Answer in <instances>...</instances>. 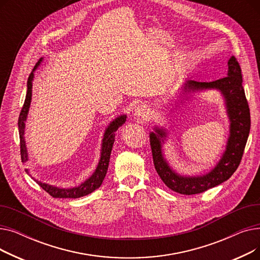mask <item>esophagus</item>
Here are the masks:
<instances>
[{"mask_svg": "<svg viewBox=\"0 0 260 260\" xmlns=\"http://www.w3.org/2000/svg\"><path fill=\"white\" fill-rule=\"evenodd\" d=\"M148 113H149V108L146 105H138L135 108L134 116H136L137 118L144 119L145 117H147Z\"/></svg>", "mask_w": 260, "mask_h": 260, "instance_id": "obj_1", "label": "esophagus"}]
</instances>
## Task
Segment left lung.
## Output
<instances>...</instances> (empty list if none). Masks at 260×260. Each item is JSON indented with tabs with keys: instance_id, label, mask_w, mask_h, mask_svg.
<instances>
[{
	"instance_id": "left-lung-1",
	"label": "left lung",
	"mask_w": 260,
	"mask_h": 260,
	"mask_svg": "<svg viewBox=\"0 0 260 260\" xmlns=\"http://www.w3.org/2000/svg\"><path fill=\"white\" fill-rule=\"evenodd\" d=\"M228 75L212 82L187 81L183 93L203 89H218L223 95L230 120V136L225 151L219 162L209 173L201 176H182L177 174L169 166L162 154V143L167 133L155 127V133L149 134V141L155 169L165 184L183 195H195L226 181L240 165L245 144L251 128L249 104L242 86L241 68L235 57L228 62Z\"/></svg>"
}]
</instances>
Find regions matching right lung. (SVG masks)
<instances>
[{"instance_id":"obj_1","label":"right lung","mask_w":260,"mask_h":260,"mask_svg":"<svg viewBox=\"0 0 260 260\" xmlns=\"http://www.w3.org/2000/svg\"><path fill=\"white\" fill-rule=\"evenodd\" d=\"M41 61H42V58L40 59V61L37 63L35 66L34 71L28 77V81H27V92H26V98L24 105L21 109V113L19 116V121H18V125H19V135H20V148H21V159L22 162H26L28 160V154H27V148L25 144V138H24V129H25V121L27 118V114H28L29 111V106L31 102V91H32V80H34V72L37 70L38 66L40 65ZM126 116L122 115L116 118L113 122L109 123V125L105 129L104 136H103V140H102V147H101V156L100 160L97 166V169L93 172V174L89 177L88 179H86L81 185L77 187H72V188H60L57 186H53L47 183H43L41 181H38L37 179H34L41 187H42L45 192H47L51 197L53 198H80L86 196L90 193H92L94 189H97L100 187L102 184L104 177L107 173L108 169V163H109V158H111V153H112V148L114 145L115 141V132L125 122ZM27 174H28V170H26Z\"/></svg>"}]
</instances>
